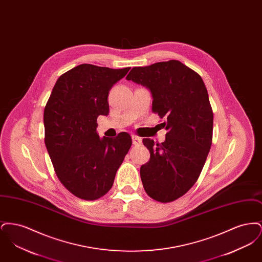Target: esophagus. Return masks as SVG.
Here are the masks:
<instances>
[{
    "label": "esophagus",
    "mask_w": 262,
    "mask_h": 262,
    "mask_svg": "<svg viewBox=\"0 0 262 262\" xmlns=\"http://www.w3.org/2000/svg\"><path fill=\"white\" fill-rule=\"evenodd\" d=\"M133 144L134 145H139L141 144V138L140 137H137V136H133Z\"/></svg>",
    "instance_id": "esophagus-1"
}]
</instances>
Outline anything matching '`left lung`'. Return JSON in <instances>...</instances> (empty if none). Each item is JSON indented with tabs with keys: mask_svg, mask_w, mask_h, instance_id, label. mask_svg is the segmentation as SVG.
<instances>
[{
	"mask_svg": "<svg viewBox=\"0 0 262 262\" xmlns=\"http://www.w3.org/2000/svg\"><path fill=\"white\" fill-rule=\"evenodd\" d=\"M127 80L148 88L152 111L166 122V140L143 138L148 162L140 167L142 185L151 199L171 202L183 196L200 177L211 147L213 113L198 73L176 60L135 67Z\"/></svg>",
	"mask_w": 262,
	"mask_h": 262,
	"instance_id": "obj_1",
	"label": "left lung"
}]
</instances>
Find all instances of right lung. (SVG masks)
<instances>
[{
    "mask_svg": "<svg viewBox=\"0 0 262 262\" xmlns=\"http://www.w3.org/2000/svg\"><path fill=\"white\" fill-rule=\"evenodd\" d=\"M130 68L114 70L82 63L61 75L44 110L45 144L60 182L74 195L98 200L112 187L132 146L120 133L100 138L97 118L109 114L108 95Z\"/></svg>",
    "mask_w": 262,
    "mask_h": 262,
    "instance_id": "1",
    "label": "right lung"
}]
</instances>
